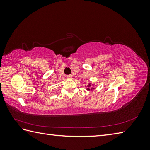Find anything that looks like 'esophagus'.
Returning a JSON list of instances; mask_svg holds the SVG:
<instances>
[{"instance_id": "1", "label": "esophagus", "mask_w": 150, "mask_h": 150, "mask_svg": "<svg viewBox=\"0 0 150 150\" xmlns=\"http://www.w3.org/2000/svg\"><path fill=\"white\" fill-rule=\"evenodd\" d=\"M66 77H67V79H71V75H67Z\"/></svg>"}]
</instances>
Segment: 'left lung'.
<instances>
[{"instance_id":"8db88e82","label":"left lung","mask_w":150,"mask_h":150,"mask_svg":"<svg viewBox=\"0 0 150 150\" xmlns=\"http://www.w3.org/2000/svg\"><path fill=\"white\" fill-rule=\"evenodd\" d=\"M88 87H90V86H89ZM88 90H90V89H89V88H88Z\"/></svg>"}]
</instances>
